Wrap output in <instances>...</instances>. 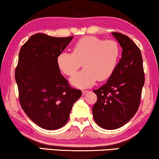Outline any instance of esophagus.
Masks as SVG:
<instances>
[{
    "mask_svg": "<svg viewBox=\"0 0 159 159\" xmlns=\"http://www.w3.org/2000/svg\"><path fill=\"white\" fill-rule=\"evenodd\" d=\"M87 93H88V91H87V90H82V94H83V95L87 94Z\"/></svg>",
    "mask_w": 159,
    "mask_h": 159,
    "instance_id": "1",
    "label": "esophagus"
}]
</instances>
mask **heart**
<instances>
[{"label": "heart", "instance_id": "heart-1", "mask_svg": "<svg viewBox=\"0 0 159 159\" xmlns=\"http://www.w3.org/2000/svg\"><path fill=\"white\" fill-rule=\"evenodd\" d=\"M120 48L114 40H105L87 36L80 39L73 52H62L57 58L60 70L66 75H72L82 63L84 69L75 74L70 82L78 88H89L96 81H105L112 75L117 67Z\"/></svg>", "mask_w": 159, "mask_h": 159}]
</instances>
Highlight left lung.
Segmentation results:
<instances>
[{
    "label": "left lung",
    "mask_w": 159,
    "mask_h": 159,
    "mask_svg": "<svg viewBox=\"0 0 159 159\" xmlns=\"http://www.w3.org/2000/svg\"><path fill=\"white\" fill-rule=\"evenodd\" d=\"M112 34L123 48L122 58L106 84L93 90L97 102L93 107L95 122L108 130L123 126L136 114L145 81L139 48L129 36Z\"/></svg>",
    "instance_id": "left-lung-1"
}]
</instances>
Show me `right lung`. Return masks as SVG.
I'll list each match as a JSON object with an SVG mask.
<instances>
[{"instance_id": "obj_1", "label": "right lung", "mask_w": 159, "mask_h": 159, "mask_svg": "<svg viewBox=\"0 0 159 159\" xmlns=\"http://www.w3.org/2000/svg\"><path fill=\"white\" fill-rule=\"evenodd\" d=\"M73 36H31L21 46L15 78L20 105L28 117L41 128L55 130L68 121L81 91L72 88L61 74L57 58Z\"/></svg>"}]
</instances>
